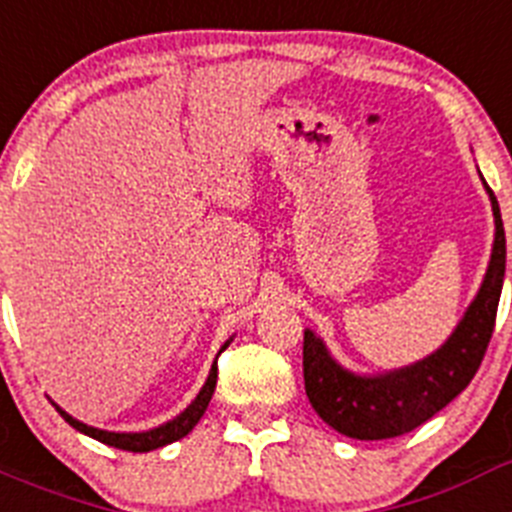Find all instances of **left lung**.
I'll list each match as a JSON object with an SVG mask.
<instances>
[{
	"label": "left lung",
	"instance_id": "obj_1",
	"mask_svg": "<svg viewBox=\"0 0 512 512\" xmlns=\"http://www.w3.org/2000/svg\"><path fill=\"white\" fill-rule=\"evenodd\" d=\"M485 189L495 215L490 266L474 302L436 354L425 356L423 361H415L405 369L364 377L343 369L328 354L325 343L312 330H305L302 372H305L307 400L315 413L343 436L359 441H382L415 431L438 410L446 408L461 390H467V384L477 374L495 330L497 302L505 277L503 217L495 192L487 187V182Z\"/></svg>",
	"mask_w": 512,
	"mask_h": 512
}]
</instances>
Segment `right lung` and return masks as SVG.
<instances>
[{
    "instance_id": "add662e5",
    "label": "right lung",
    "mask_w": 512,
    "mask_h": 512,
    "mask_svg": "<svg viewBox=\"0 0 512 512\" xmlns=\"http://www.w3.org/2000/svg\"><path fill=\"white\" fill-rule=\"evenodd\" d=\"M228 343H225L220 351H225V348H228ZM215 384H217V361L212 364L210 377H207V382H205V387L200 390V395L194 397V402L189 405L187 410H184L182 415H176V418L169 420V423L158 425V428H151V431H143V433H115V431H102V428H92V425L71 418L66 410L58 408L56 402H53V405H56V410L61 413V418L66 420L71 428H76V431L84 433V436L97 438V441L107 443V446H115V449L133 451V454H143V451L161 449V446H166V443H174V441H179V438L187 436L194 425L200 423L202 415H205L207 405H210V400H212V392H215Z\"/></svg>"
}]
</instances>
